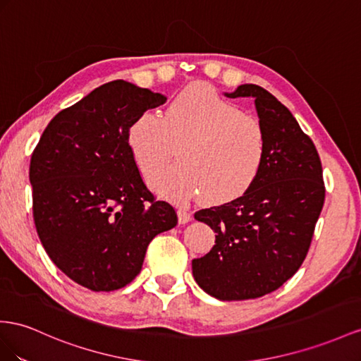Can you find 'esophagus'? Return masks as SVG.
<instances>
[{
  "mask_svg": "<svg viewBox=\"0 0 361 361\" xmlns=\"http://www.w3.org/2000/svg\"><path fill=\"white\" fill-rule=\"evenodd\" d=\"M177 214H178V223L180 224H186V223H189V221L192 219V215L189 214L186 207H178Z\"/></svg>",
  "mask_w": 361,
  "mask_h": 361,
  "instance_id": "obj_1",
  "label": "esophagus"
}]
</instances>
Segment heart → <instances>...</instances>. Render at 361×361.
<instances>
[{"label":"heart","instance_id":"b5f03b06","mask_svg":"<svg viewBox=\"0 0 361 361\" xmlns=\"http://www.w3.org/2000/svg\"><path fill=\"white\" fill-rule=\"evenodd\" d=\"M179 146L180 163L152 188L184 201L198 193L212 204L243 197L259 178L267 159L262 123L206 85L180 91L163 118L143 113L128 128V147L146 180L161 171Z\"/></svg>","mask_w":361,"mask_h":361}]
</instances>
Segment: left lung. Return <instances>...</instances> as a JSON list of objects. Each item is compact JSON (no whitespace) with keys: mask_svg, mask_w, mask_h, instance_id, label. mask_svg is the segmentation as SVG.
<instances>
[{"mask_svg":"<svg viewBox=\"0 0 361 361\" xmlns=\"http://www.w3.org/2000/svg\"><path fill=\"white\" fill-rule=\"evenodd\" d=\"M227 97H253L267 134L259 178L243 197L198 210L195 219L216 233L215 245L192 261L197 283L219 300L256 299L299 270L325 201L316 146L290 109L255 84Z\"/></svg>","mask_w":361,"mask_h":361,"instance_id":"8db88e82","label":"left lung"}]
</instances>
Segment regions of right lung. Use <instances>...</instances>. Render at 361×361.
I'll list each match as a JSON object with an SVG mask.
<instances>
[{
    "label": "right lung",
    "mask_w": 361,
    "mask_h": 361,
    "mask_svg": "<svg viewBox=\"0 0 361 361\" xmlns=\"http://www.w3.org/2000/svg\"><path fill=\"white\" fill-rule=\"evenodd\" d=\"M166 100L131 82H108L54 116L33 151L36 232L54 265L88 290L133 282L149 243L177 226L128 147L129 125Z\"/></svg>",
    "instance_id": "right-lung-1"
}]
</instances>
